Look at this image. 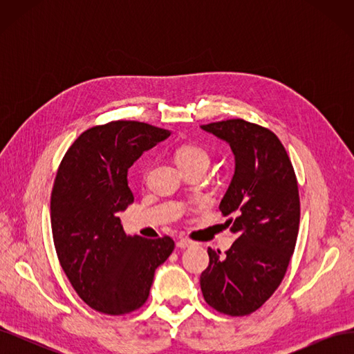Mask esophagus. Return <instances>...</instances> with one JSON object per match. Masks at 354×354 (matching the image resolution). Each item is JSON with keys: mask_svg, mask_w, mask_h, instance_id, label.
Segmentation results:
<instances>
[{"mask_svg": "<svg viewBox=\"0 0 354 354\" xmlns=\"http://www.w3.org/2000/svg\"><path fill=\"white\" fill-rule=\"evenodd\" d=\"M192 245H194V242L189 241V239H185V238H181V239L177 241L178 248H189V246H192Z\"/></svg>", "mask_w": 354, "mask_h": 354, "instance_id": "1", "label": "esophagus"}]
</instances>
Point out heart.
Here are the masks:
<instances>
[{"mask_svg":"<svg viewBox=\"0 0 354 354\" xmlns=\"http://www.w3.org/2000/svg\"><path fill=\"white\" fill-rule=\"evenodd\" d=\"M176 162L181 167L209 165V155L205 149L198 145H181L176 151Z\"/></svg>","mask_w":354,"mask_h":354,"instance_id":"obj_1","label":"heart"}]
</instances>
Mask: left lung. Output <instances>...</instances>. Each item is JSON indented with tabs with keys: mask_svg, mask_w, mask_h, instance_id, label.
Masks as SVG:
<instances>
[{
	"mask_svg": "<svg viewBox=\"0 0 354 354\" xmlns=\"http://www.w3.org/2000/svg\"><path fill=\"white\" fill-rule=\"evenodd\" d=\"M201 128L233 152L234 173L218 208L236 234L226 254L208 248L201 289L217 312L245 316L272 297L291 260L299 224L297 178L283 145L267 128L243 120Z\"/></svg>",
	"mask_w": 354,
	"mask_h": 354,
	"instance_id": "obj_1",
	"label": "left lung"
}]
</instances>
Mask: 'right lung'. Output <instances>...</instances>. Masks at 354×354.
Wrapping results in <instances>:
<instances>
[{
    "instance_id": "right-lung-1",
    "label": "right lung",
    "mask_w": 354,
    "mask_h": 354,
    "mask_svg": "<svg viewBox=\"0 0 354 354\" xmlns=\"http://www.w3.org/2000/svg\"><path fill=\"white\" fill-rule=\"evenodd\" d=\"M164 128L137 121L93 127L71 146L51 192V230L63 272L84 303L106 315L142 307L155 270L174 250L169 236H128L116 216L134 202L128 168Z\"/></svg>"
}]
</instances>
